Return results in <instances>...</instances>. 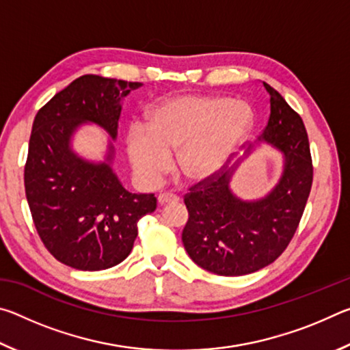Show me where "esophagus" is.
Returning a JSON list of instances; mask_svg holds the SVG:
<instances>
[{
	"instance_id": "esophagus-1",
	"label": "esophagus",
	"mask_w": 350,
	"mask_h": 350,
	"mask_svg": "<svg viewBox=\"0 0 350 350\" xmlns=\"http://www.w3.org/2000/svg\"><path fill=\"white\" fill-rule=\"evenodd\" d=\"M159 204L165 205V204H171V202H179V198L176 196V194H171V193H162L159 194Z\"/></svg>"
}]
</instances>
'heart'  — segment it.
I'll return each instance as SVG.
<instances>
[{"label":"heart","instance_id":"1","mask_svg":"<svg viewBox=\"0 0 350 350\" xmlns=\"http://www.w3.org/2000/svg\"><path fill=\"white\" fill-rule=\"evenodd\" d=\"M253 112L245 102L217 96H177L159 102L145 125L126 135V154L145 187L168 173L171 152L183 180L202 183L216 177L245 140Z\"/></svg>","mask_w":350,"mask_h":350}]
</instances>
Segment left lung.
Instances as JSON below:
<instances>
[{
    "label": "left lung",
    "instance_id": "8db88e82",
    "mask_svg": "<svg viewBox=\"0 0 350 350\" xmlns=\"http://www.w3.org/2000/svg\"><path fill=\"white\" fill-rule=\"evenodd\" d=\"M270 117L258 139L282 154V174L264 198L244 200L230 182L241 161L213 179L189 188L183 247L199 267L241 276L267 267L286 250L310 194L313 167L303 118L267 83ZM248 146L245 156L252 152Z\"/></svg>",
    "mask_w": 350,
    "mask_h": 350
}]
</instances>
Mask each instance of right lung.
I'll list each match as a JSON object with an SVG mask.
<instances>
[{
	"mask_svg": "<svg viewBox=\"0 0 350 350\" xmlns=\"http://www.w3.org/2000/svg\"><path fill=\"white\" fill-rule=\"evenodd\" d=\"M142 83L81 75L55 94L35 116L25 188L35 228L49 253L85 271L120 264L133 250L137 222L157 206L154 194L126 191L112 170L114 145L103 162L72 150L83 123L117 139L122 100Z\"/></svg>",
	"mask_w": 350,
	"mask_h": 350,
	"instance_id": "add662e5",
	"label": "right lung"
}]
</instances>
